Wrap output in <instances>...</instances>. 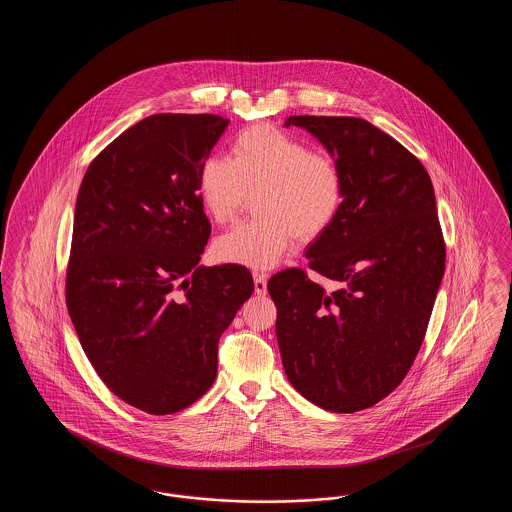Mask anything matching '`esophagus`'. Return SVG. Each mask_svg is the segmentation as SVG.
Instances as JSON below:
<instances>
[{
	"instance_id": "34e87169",
	"label": "esophagus",
	"mask_w": 512,
	"mask_h": 512,
	"mask_svg": "<svg viewBox=\"0 0 512 512\" xmlns=\"http://www.w3.org/2000/svg\"><path fill=\"white\" fill-rule=\"evenodd\" d=\"M253 282H255V293L257 295H265L267 293V274L253 272Z\"/></svg>"
}]
</instances>
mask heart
<instances>
[{"label":"heart","instance_id":"heart-1","mask_svg":"<svg viewBox=\"0 0 512 512\" xmlns=\"http://www.w3.org/2000/svg\"><path fill=\"white\" fill-rule=\"evenodd\" d=\"M197 190L217 224L234 219L255 194L259 219L222 234L213 253L222 263L267 270L282 261L293 238L311 242L334 224L345 178L332 157L313 153L278 126L255 124L232 140L230 157L211 155L201 163Z\"/></svg>","mask_w":512,"mask_h":512}]
</instances>
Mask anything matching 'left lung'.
I'll return each mask as SVG.
<instances>
[{"label": "left lung", "instance_id": "obj_1", "mask_svg": "<svg viewBox=\"0 0 512 512\" xmlns=\"http://www.w3.org/2000/svg\"><path fill=\"white\" fill-rule=\"evenodd\" d=\"M345 178L338 219L307 247L309 267L268 280L293 388L332 413L363 411L395 390L422 345L445 270L432 180L390 134L355 117H290Z\"/></svg>", "mask_w": 512, "mask_h": 512}]
</instances>
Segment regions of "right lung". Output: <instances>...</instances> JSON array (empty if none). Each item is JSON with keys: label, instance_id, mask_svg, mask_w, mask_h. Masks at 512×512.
I'll use <instances>...</instances> for the list:
<instances>
[{"label": "right lung", "instance_id": "add662e5", "mask_svg": "<svg viewBox=\"0 0 512 512\" xmlns=\"http://www.w3.org/2000/svg\"><path fill=\"white\" fill-rule=\"evenodd\" d=\"M228 122H136L92 161L76 197L74 330L103 384L149 414L178 413L213 386L220 336L253 293L242 265H199L211 224L197 172Z\"/></svg>", "mask_w": 512, "mask_h": 512}]
</instances>
